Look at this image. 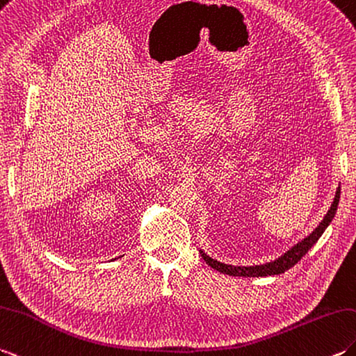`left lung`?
Returning <instances> with one entry per match:
<instances>
[{"label": "left lung", "instance_id": "obj_1", "mask_svg": "<svg viewBox=\"0 0 356 356\" xmlns=\"http://www.w3.org/2000/svg\"><path fill=\"white\" fill-rule=\"evenodd\" d=\"M340 193H341V185H338L337 193L334 197V202L330 204L329 211L326 212V216L323 217L318 222V226L312 230V232L305 236L302 241H299L297 244H294L290 250H286L285 253H282L276 258L275 261H270L266 264H261V266H250V267H243V266H230V264H222L217 259L211 258L209 254H206L202 249V258L206 261L209 267H212L213 270H217L222 275L227 276H243V277H266V276H276V275H282L286 270H290L291 267H294L297 262H299L305 254L308 253V250L311 247L318 241V238L323 235L325 230L327 229V226L332 222L337 209H338V202H340Z\"/></svg>", "mask_w": 356, "mask_h": 356}]
</instances>
